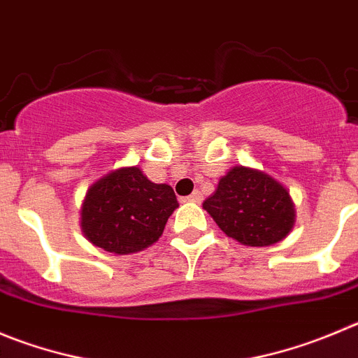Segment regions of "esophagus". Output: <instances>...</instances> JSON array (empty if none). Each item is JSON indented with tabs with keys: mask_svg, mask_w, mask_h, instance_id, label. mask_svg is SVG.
Masks as SVG:
<instances>
[{
	"mask_svg": "<svg viewBox=\"0 0 358 358\" xmlns=\"http://www.w3.org/2000/svg\"><path fill=\"white\" fill-rule=\"evenodd\" d=\"M187 199H189V201H192V203H201L203 201V194L199 192V190H194V192H192V194H190Z\"/></svg>",
	"mask_w": 358,
	"mask_h": 358,
	"instance_id": "obj_1",
	"label": "esophagus"
}]
</instances>
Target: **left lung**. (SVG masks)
Instances as JSON below:
<instances>
[{
	"label": "left lung",
	"mask_w": 358,
	"mask_h": 358,
	"mask_svg": "<svg viewBox=\"0 0 358 358\" xmlns=\"http://www.w3.org/2000/svg\"><path fill=\"white\" fill-rule=\"evenodd\" d=\"M203 208L222 233L247 247L285 240L296 219L289 190L268 173L247 166H233Z\"/></svg>",
	"instance_id": "left-lung-1"
}]
</instances>
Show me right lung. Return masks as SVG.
<instances>
[{
  "mask_svg": "<svg viewBox=\"0 0 358 358\" xmlns=\"http://www.w3.org/2000/svg\"><path fill=\"white\" fill-rule=\"evenodd\" d=\"M178 208L168 183H153L138 166L118 168L92 183L83 199L81 231L92 245L134 255L162 236Z\"/></svg>",
  "mask_w": 358,
  "mask_h": 358,
  "instance_id": "obj_1",
  "label": "right lung"
}]
</instances>
